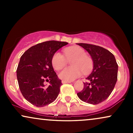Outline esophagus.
<instances>
[{"label":"esophagus","mask_w":133,"mask_h":133,"mask_svg":"<svg viewBox=\"0 0 133 133\" xmlns=\"http://www.w3.org/2000/svg\"><path fill=\"white\" fill-rule=\"evenodd\" d=\"M71 81H62V84H65V83H71Z\"/></svg>","instance_id":"obj_1"}]
</instances>
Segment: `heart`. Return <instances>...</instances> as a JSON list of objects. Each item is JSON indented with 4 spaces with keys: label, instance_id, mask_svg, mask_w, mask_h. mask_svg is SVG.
I'll use <instances>...</instances> for the list:
<instances>
[{
    "label": "heart",
    "instance_id": "1",
    "mask_svg": "<svg viewBox=\"0 0 133 133\" xmlns=\"http://www.w3.org/2000/svg\"><path fill=\"white\" fill-rule=\"evenodd\" d=\"M65 57L59 52H55L51 59L53 68L59 71L67 64V60L71 61L72 67L67 68L59 74V78L66 81H72L82 75V72L89 73L92 70L93 62L91 58L86 56L83 49L78 46L68 47L64 50Z\"/></svg>",
    "mask_w": 133,
    "mask_h": 133
}]
</instances>
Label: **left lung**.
<instances>
[{"mask_svg":"<svg viewBox=\"0 0 133 133\" xmlns=\"http://www.w3.org/2000/svg\"><path fill=\"white\" fill-rule=\"evenodd\" d=\"M92 57L94 67L84 82V88L77 94L85 103L97 104L105 101L113 91L117 79L118 65L114 55L108 50L93 44L79 43Z\"/></svg>","mask_w":133,"mask_h":133,"instance_id":"1","label":"left lung"}]
</instances>
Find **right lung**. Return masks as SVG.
I'll list each match as a JSON object with an SVG mask.
<instances>
[{
    "mask_svg": "<svg viewBox=\"0 0 133 133\" xmlns=\"http://www.w3.org/2000/svg\"><path fill=\"white\" fill-rule=\"evenodd\" d=\"M68 43L49 41L36 44L21 56L17 77L19 89L27 101L37 107H43L54 102L60 92L61 81L57 78L51 63L54 54ZM45 81H49L45 87Z\"/></svg>",
    "mask_w": 133,
    "mask_h": 133,
    "instance_id": "right-lung-1",
    "label": "right lung"
}]
</instances>
